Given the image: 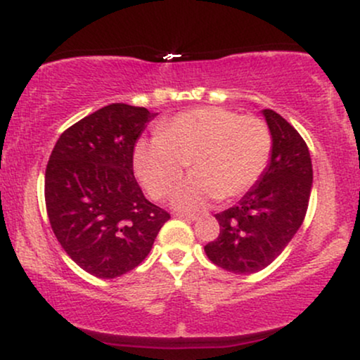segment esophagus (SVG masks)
<instances>
[{"instance_id":"esophagus-1","label":"esophagus","mask_w":360,"mask_h":360,"mask_svg":"<svg viewBox=\"0 0 360 360\" xmlns=\"http://www.w3.org/2000/svg\"><path fill=\"white\" fill-rule=\"evenodd\" d=\"M176 217H179V218H184V220H191V221H194V220H198V214H194V213H176Z\"/></svg>"}]
</instances>
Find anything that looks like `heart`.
Here are the masks:
<instances>
[{
    "instance_id": "obj_1",
    "label": "heart",
    "mask_w": 360,
    "mask_h": 360,
    "mask_svg": "<svg viewBox=\"0 0 360 360\" xmlns=\"http://www.w3.org/2000/svg\"><path fill=\"white\" fill-rule=\"evenodd\" d=\"M272 135L264 120L206 106L176 115L152 139L139 140L134 166L152 198L172 191L191 160L193 172L174 193V205L201 208L213 198L232 200L259 181L269 164Z\"/></svg>"
}]
</instances>
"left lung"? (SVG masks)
<instances>
[{
    "label": "left lung",
    "instance_id": "left-lung-1",
    "mask_svg": "<svg viewBox=\"0 0 360 360\" xmlns=\"http://www.w3.org/2000/svg\"><path fill=\"white\" fill-rule=\"evenodd\" d=\"M272 135L271 162L238 205L217 213L220 233L205 245L213 264L233 274H254L274 260L298 232L313 183L307 142L291 123L264 110Z\"/></svg>",
    "mask_w": 360,
    "mask_h": 360
}]
</instances>
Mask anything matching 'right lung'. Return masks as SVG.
Returning <instances> with one entry per match:
<instances>
[{"instance_id": "add662e5", "label": "right lung", "mask_w": 360, "mask_h": 360, "mask_svg": "<svg viewBox=\"0 0 360 360\" xmlns=\"http://www.w3.org/2000/svg\"><path fill=\"white\" fill-rule=\"evenodd\" d=\"M155 113L113 103L60 135L45 169L52 232L81 269L113 279L135 269L171 214L146 200L134 148Z\"/></svg>"}]
</instances>
